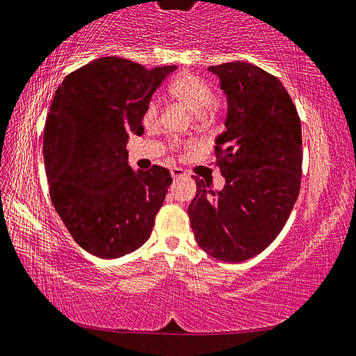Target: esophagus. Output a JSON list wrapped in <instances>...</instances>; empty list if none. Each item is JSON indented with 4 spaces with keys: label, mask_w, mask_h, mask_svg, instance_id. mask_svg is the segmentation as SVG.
<instances>
[{
    "label": "esophagus",
    "mask_w": 356,
    "mask_h": 356,
    "mask_svg": "<svg viewBox=\"0 0 356 356\" xmlns=\"http://www.w3.org/2000/svg\"><path fill=\"white\" fill-rule=\"evenodd\" d=\"M170 173H172V177L177 179V178H181V177H186V173L181 170V168H178V167H173L172 170H170Z\"/></svg>",
    "instance_id": "34e87169"
}]
</instances>
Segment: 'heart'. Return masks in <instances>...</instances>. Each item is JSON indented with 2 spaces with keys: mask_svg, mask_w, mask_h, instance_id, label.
Returning <instances> with one entry per match:
<instances>
[{
  "mask_svg": "<svg viewBox=\"0 0 356 356\" xmlns=\"http://www.w3.org/2000/svg\"><path fill=\"white\" fill-rule=\"evenodd\" d=\"M168 95L184 106L194 115V120L200 124L207 123L217 111V103L213 99V90L209 84L195 74L184 73L175 78L168 86ZM158 104L154 102L149 103L143 112V123L147 127L153 124L158 118Z\"/></svg>",
  "mask_w": 356,
  "mask_h": 356,
  "instance_id": "obj_1",
  "label": "heart"
}]
</instances>
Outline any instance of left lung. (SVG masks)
<instances>
[{"instance_id": "1", "label": "left lung", "mask_w": 356, "mask_h": 356, "mask_svg": "<svg viewBox=\"0 0 356 356\" xmlns=\"http://www.w3.org/2000/svg\"><path fill=\"white\" fill-rule=\"evenodd\" d=\"M208 72L227 97L225 131L216 158L225 186L216 192L194 178L188 214L197 244L223 263H242L266 250L294 208L302 178V127L282 81L248 62Z\"/></svg>"}]
</instances>
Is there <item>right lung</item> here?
Listing matches in <instances>:
<instances>
[{"instance_id": "right-lung-1", "label": "right lung", "mask_w": 356, "mask_h": 356, "mask_svg": "<svg viewBox=\"0 0 356 356\" xmlns=\"http://www.w3.org/2000/svg\"><path fill=\"white\" fill-rule=\"evenodd\" d=\"M175 70L99 58L56 89L43 129L49 197L72 238L93 257H124L152 234L172 177L159 165L134 172L127 143L143 134V112Z\"/></svg>"}]
</instances>
